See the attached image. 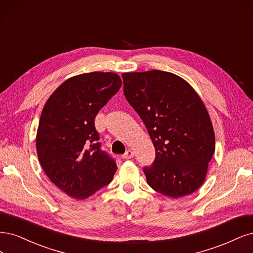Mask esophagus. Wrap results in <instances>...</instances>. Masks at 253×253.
Segmentation results:
<instances>
[{
  "instance_id": "obj_1",
  "label": "esophagus",
  "mask_w": 253,
  "mask_h": 253,
  "mask_svg": "<svg viewBox=\"0 0 253 253\" xmlns=\"http://www.w3.org/2000/svg\"><path fill=\"white\" fill-rule=\"evenodd\" d=\"M133 156H134V152H133L132 150H127V151L124 153L123 159H125V160H129V159L133 158Z\"/></svg>"
}]
</instances>
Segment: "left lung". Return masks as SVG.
Returning a JSON list of instances; mask_svg holds the SVG:
<instances>
[{"label": "left lung", "mask_w": 253, "mask_h": 253, "mask_svg": "<svg viewBox=\"0 0 253 253\" xmlns=\"http://www.w3.org/2000/svg\"><path fill=\"white\" fill-rule=\"evenodd\" d=\"M122 78L126 100L156 148V159L143 169L148 185L173 199L198 190L215 149L212 123L199 94L171 72H127Z\"/></svg>", "instance_id": "obj_1"}]
</instances>
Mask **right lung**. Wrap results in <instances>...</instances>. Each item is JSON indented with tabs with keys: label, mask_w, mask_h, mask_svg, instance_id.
<instances>
[{
	"label": "right lung",
	"mask_w": 253,
	"mask_h": 253,
	"mask_svg": "<svg viewBox=\"0 0 253 253\" xmlns=\"http://www.w3.org/2000/svg\"><path fill=\"white\" fill-rule=\"evenodd\" d=\"M121 86L117 73H83L65 81L44 106L37 132L40 164L71 198L87 199L116 173V161L101 149L94 119Z\"/></svg>",
	"instance_id": "obj_1"
}]
</instances>
